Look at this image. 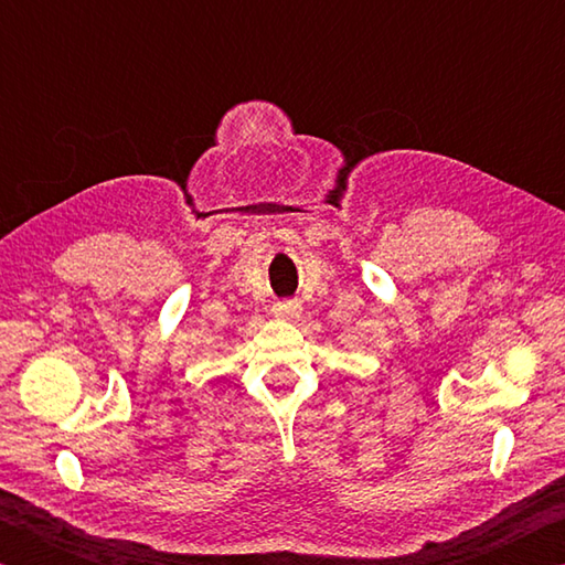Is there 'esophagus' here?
I'll use <instances>...</instances> for the list:
<instances>
[{"label": "esophagus", "instance_id": "34e87169", "mask_svg": "<svg viewBox=\"0 0 565 565\" xmlns=\"http://www.w3.org/2000/svg\"><path fill=\"white\" fill-rule=\"evenodd\" d=\"M274 311H276V317H281V319H294V317H299L301 303L296 299H284V301L276 303Z\"/></svg>", "mask_w": 565, "mask_h": 565}]
</instances>
